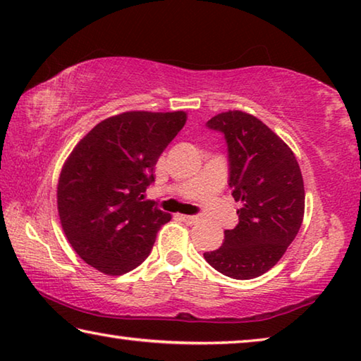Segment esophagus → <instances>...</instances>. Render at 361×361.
Masks as SVG:
<instances>
[{
    "mask_svg": "<svg viewBox=\"0 0 361 361\" xmlns=\"http://www.w3.org/2000/svg\"><path fill=\"white\" fill-rule=\"evenodd\" d=\"M180 216V219L183 223H186V224H189V226H192V224H195L199 221V218L197 216H192V215H178Z\"/></svg>",
    "mask_w": 361,
    "mask_h": 361,
    "instance_id": "esophagus-1",
    "label": "esophagus"
}]
</instances>
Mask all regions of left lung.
<instances>
[{
	"instance_id": "left-lung-1",
	"label": "left lung",
	"mask_w": 361,
	"mask_h": 361,
	"mask_svg": "<svg viewBox=\"0 0 361 361\" xmlns=\"http://www.w3.org/2000/svg\"><path fill=\"white\" fill-rule=\"evenodd\" d=\"M207 127L224 133L229 186L242 205L239 224L224 231L223 245L204 258L231 279L259 277L277 264L302 224L301 169L290 146L252 114L229 109Z\"/></svg>"
}]
</instances>
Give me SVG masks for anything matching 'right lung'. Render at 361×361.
Wrapping results in <instances>:
<instances>
[{
  "mask_svg": "<svg viewBox=\"0 0 361 361\" xmlns=\"http://www.w3.org/2000/svg\"><path fill=\"white\" fill-rule=\"evenodd\" d=\"M185 111H126L97 124L66 157L57 185L60 223L73 250L106 276L148 258L172 219L143 192L159 156L186 124Z\"/></svg>",
  "mask_w": 361,
  "mask_h": 361,
  "instance_id": "right-lung-1",
  "label": "right lung"
}]
</instances>
